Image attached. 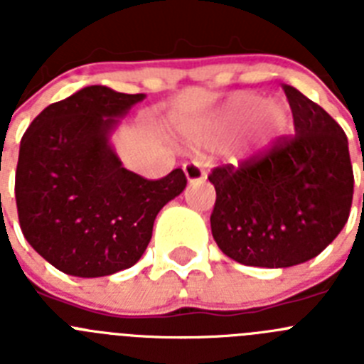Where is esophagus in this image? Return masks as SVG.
Returning <instances> with one entry per match:
<instances>
[{"mask_svg": "<svg viewBox=\"0 0 364 364\" xmlns=\"http://www.w3.org/2000/svg\"><path fill=\"white\" fill-rule=\"evenodd\" d=\"M184 173L188 182H198L204 178V166L198 160H189L184 164Z\"/></svg>", "mask_w": 364, "mask_h": 364, "instance_id": "34e87169", "label": "esophagus"}]
</instances>
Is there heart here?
Listing matches in <instances>:
<instances>
[{
    "label": "heart",
    "instance_id": "obj_1",
    "mask_svg": "<svg viewBox=\"0 0 364 364\" xmlns=\"http://www.w3.org/2000/svg\"><path fill=\"white\" fill-rule=\"evenodd\" d=\"M253 120L252 151L264 149L288 124V109L281 102H264L259 95H240L228 105L217 122L210 125L205 136L237 131Z\"/></svg>",
    "mask_w": 364,
    "mask_h": 364
}]
</instances>
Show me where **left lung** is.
<instances>
[{
	"instance_id": "8db88e82",
	"label": "left lung",
	"mask_w": 364,
	"mask_h": 364,
	"mask_svg": "<svg viewBox=\"0 0 364 364\" xmlns=\"http://www.w3.org/2000/svg\"><path fill=\"white\" fill-rule=\"evenodd\" d=\"M295 134L239 167H215L211 233L240 264L288 268L319 255L348 220L353 171L345 131L321 105L282 85Z\"/></svg>"
}]
</instances>
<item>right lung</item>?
Here are the masks:
<instances>
[{"mask_svg":"<svg viewBox=\"0 0 364 364\" xmlns=\"http://www.w3.org/2000/svg\"><path fill=\"white\" fill-rule=\"evenodd\" d=\"M144 98L83 87L45 107L21 138L14 186L19 226L67 275L104 277L136 264L159 211L188 184L182 169L144 178L112 151L118 118Z\"/></svg>","mask_w":364,"mask_h":364,"instance_id":"right-lung-1","label":"right lung"}]
</instances>
